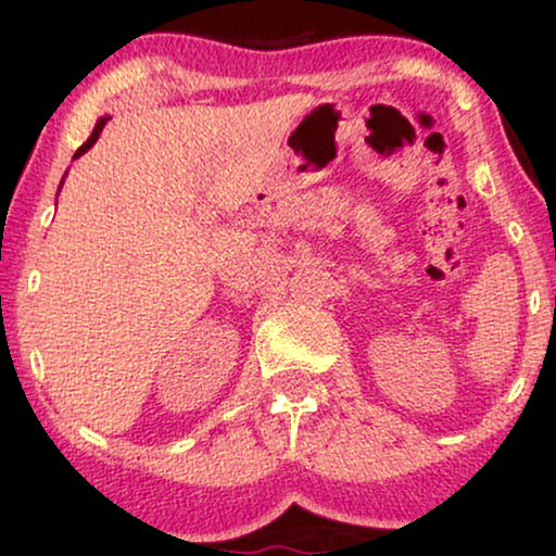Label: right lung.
Instances as JSON below:
<instances>
[{"label":"right lung","mask_w":556,"mask_h":556,"mask_svg":"<svg viewBox=\"0 0 556 556\" xmlns=\"http://www.w3.org/2000/svg\"><path fill=\"white\" fill-rule=\"evenodd\" d=\"M106 119H110V114H104V117H99V119H96V127H93V132H91V136H88V140H86V143H83V146H80V149H78V151H75V156H73V159H78V156H83V154H86V151H88V149H91V146L96 143V140H99V132H101V130H104ZM62 182H65V180H62ZM60 188H62V185H60Z\"/></svg>","instance_id":"obj_1"}]
</instances>
